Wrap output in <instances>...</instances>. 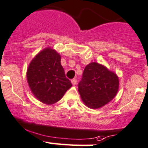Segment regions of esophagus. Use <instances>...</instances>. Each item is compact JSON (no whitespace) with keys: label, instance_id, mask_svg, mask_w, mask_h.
<instances>
[{"label":"esophagus","instance_id":"1","mask_svg":"<svg viewBox=\"0 0 148 148\" xmlns=\"http://www.w3.org/2000/svg\"><path fill=\"white\" fill-rule=\"evenodd\" d=\"M71 82H72V84H73V85H75V84H77V79H76V78H73V79H72Z\"/></svg>","mask_w":148,"mask_h":148}]
</instances>
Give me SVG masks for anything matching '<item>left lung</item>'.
<instances>
[{
    "instance_id": "obj_1",
    "label": "left lung",
    "mask_w": 148,
    "mask_h": 148,
    "mask_svg": "<svg viewBox=\"0 0 148 148\" xmlns=\"http://www.w3.org/2000/svg\"><path fill=\"white\" fill-rule=\"evenodd\" d=\"M78 86L85 105L95 109L105 106L116 96L119 79L114 73L106 67L92 62L85 67Z\"/></svg>"
}]
</instances>
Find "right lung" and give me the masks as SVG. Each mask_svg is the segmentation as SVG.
Here are the masks:
<instances>
[{"label": "right lung", "instance_id": "obj_1", "mask_svg": "<svg viewBox=\"0 0 148 148\" xmlns=\"http://www.w3.org/2000/svg\"><path fill=\"white\" fill-rule=\"evenodd\" d=\"M27 80L35 97L47 105L58 102L72 86L65 76L60 55L51 48L43 50L31 62Z\"/></svg>", "mask_w": 148, "mask_h": 148}]
</instances>
